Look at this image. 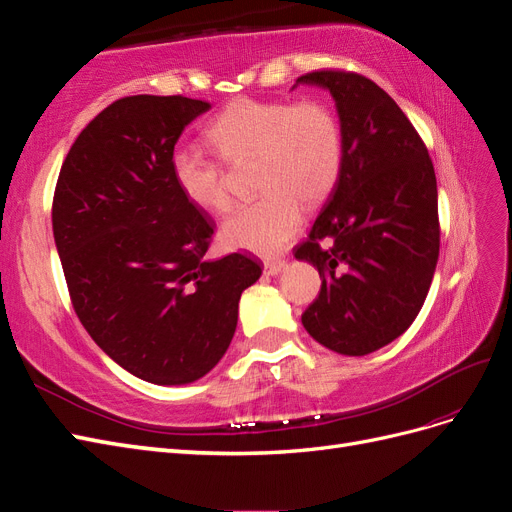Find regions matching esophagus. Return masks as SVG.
I'll list each match as a JSON object with an SVG mask.
<instances>
[{
	"instance_id": "1",
	"label": "esophagus",
	"mask_w": 512,
	"mask_h": 512,
	"mask_svg": "<svg viewBox=\"0 0 512 512\" xmlns=\"http://www.w3.org/2000/svg\"><path fill=\"white\" fill-rule=\"evenodd\" d=\"M286 269V260H267L265 262V273L267 275H277Z\"/></svg>"
}]
</instances>
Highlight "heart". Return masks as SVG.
<instances>
[{"instance_id":"obj_1","label":"heart","mask_w":512,"mask_h":512,"mask_svg":"<svg viewBox=\"0 0 512 512\" xmlns=\"http://www.w3.org/2000/svg\"><path fill=\"white\" fill-rule=\"evenodd\" d=\"M207 143L228 166L254 162L262 196L232 211L222 241L262 256L277 254L294 237L305 207L327 198L342 173V128L327 104L262 102L243 98L226 106L207 130ZM170 177L188 203L207 213L230 207L224 166L200 151L170 153Z\"/></svg>"}]
</instances>
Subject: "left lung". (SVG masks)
<instances>
[{
    "mask_svg": "<svg viewBox=\"0 0 512 512\" xmlns=\"http://www.w3.org/2000/svg\"><path fill=\"white\" fill-rule=\"evenodd\" d=\"M297 83L331 91L344 145L327 205L294 247L322 280L301 322L324 348L363 356L404 333L425 303L440 254L436 173L410 119L374 81L316 70Z\"/></svg>",
    "mask_w": 512,
    "mask_h": 512,
    "instance_id": "obj_1",
    "label": "left lung"
}]
</instances>
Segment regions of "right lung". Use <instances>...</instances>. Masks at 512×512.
Returning <instances> with one entry per match:
<instances>
[{
    "mask_svg": "<svg viewBox=\"0 0 512 512\" xmlns=\"http://www.w3.org/2000/svg\"><path fill=\"white\" fill-rule=\"evenodd\" d=\"M209 102L128 96L87 123L61 164L53 237L72 307L91 339L132 376L188 384L220 363L250 254L205 260L213 220L181 196L170 153Z\"/></svg>",
    "mask_w": 512,
    "mask_h": 512,
    "instance_id": "add662e5",
    "label": "right lung"
}]
</instances>
